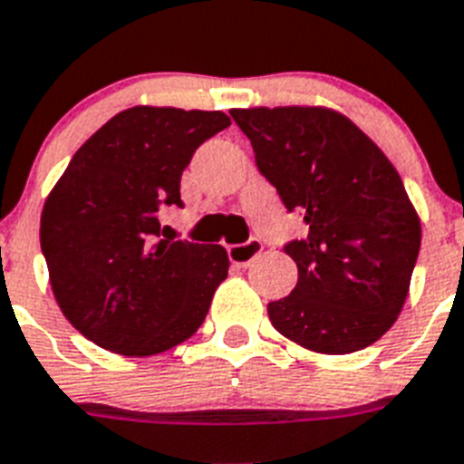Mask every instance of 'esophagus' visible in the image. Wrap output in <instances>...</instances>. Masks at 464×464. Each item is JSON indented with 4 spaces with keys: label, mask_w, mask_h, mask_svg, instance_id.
Masks as SVG:
<instances>
[{
    "label": "esophagus",
    "mask_w": 464,
    "mask_h": 464,
    "mask_svg": "<svg viewBox=\"0 0 464 464\" xmlns=\"http://www.w3.org/2000/svg\"><path fill=\"white\" fill-rule=\"evenodd\" d=\"M259 255H262V240L259 238H250L238 245H228V259L236 266H250Z\"/></svg>",
    "instance_id": "obj_1"
}]
</instances>
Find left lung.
Here are the masks:
<instances>
[{
	"label": "left lung",
	"instance_id": "obj_1",
	"mask_svg": "<svg viewBox=\"0 0 464 464\" xmlns=\"http://www.w3.org/2000/svg\"><path fill=\"white\" fill-rule=\"evenodd\" d=\"M255 165L309 233L283 250L297 285L268 302L280 334L318 353L371 346L403 309L420 219L399 172L352 120L325 108L231 111Z\"/></svg>",
	"mask_w": 464,
	"mask_h": 464
}]
</instances>
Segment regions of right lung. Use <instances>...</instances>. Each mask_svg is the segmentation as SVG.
<instances>
[{
	"mask_svg": "<svg viewBox=\"0 0 464 464\" xmlns=\"http://www.w3.org/2000/svg\"><path fill=\"white\" fill-rule=\"evenodd\" d=\"M228 124L219 111L118 112L72 155L46 198L40 243L53 295L93 344L153 356L202 325L228 256L221 245L160 240V212L184 208L181 174Z\"/></svg>",
	"mask_w": 464,
	"mask_h": 464,
	"instance_id": "add662e5",
	"label": "right lung"
}]
</instances>
